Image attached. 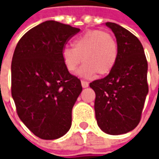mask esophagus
Instances as JSON below:
<instances>
[{"instance_id": "obj_1", "label": "esophagus", "mask_w": 159, "mask_h": 159, "mask_svg": "<svg viewBox=\"0 0 159 159\" xmlns=\"http://www.w3.org/2000/svg\"><path fill=\"white\" fill-rule=\"evenodd\" d=\"M89 82L88 81H85V80H81V86H82V88L84 89H86V88H88L89 87Z\"/></svg>"}]
</instances>
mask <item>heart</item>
Here are the masks:
<instances>
[{"label": "heart", "mask_w": 159, "mask_h": 159, "mask_svg": "<svg viewBox=\"0 0 159 159\" xmlns=\"http://www.w3.org/2000/svg\"><path fill=\"white\" fill-rule=\"evenodd\" d=\"M72 47H64L61 57L64 66L74 72L79 65H84L78 71L81 77L109 74L118 58V45L112 35L101 30H92L73 40Z\"/></svg>", "instance_id": "b5f03b06"}]
</instances>
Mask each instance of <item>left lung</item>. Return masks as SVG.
<instances>
[{
  "instance_id": "8db88e82",
  "label": "left lung",
  "mask_w": 159,
  "mask_h": 159,
  "mask_svg": "<svg viewBox=\"0 0 159 159\" xmlns=\"http://www.w3.org/2000/svg\"><path fill=\"white\" fill-rule=\"evenodd\" d=\"M105 25L116 37L117 62L105 78L89 86L95 93L97 125L108 134L119 135L134 130L140 122L149 92L148 63L136 36L115 23Z\"/></svg>"
}]
</instances>
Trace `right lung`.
Returning a JSON list of instances; mask_svg holds the SVG:
<instances>
[{
    "instance_id": "add662e5",
    "label": "right lung",
    "mask_w": 159,
    "mask_h": 159,
    "mask_svg": "<svg viewBox=\"0 0 159 159\" xmlns=\"http://www.w3.org/2000/svg\"><path fill=\"white\" fill-rule=\"evenodd\" d=\"M80 31L48 20L29 30L16 47L11 95L19 119L40 139H58L70 128L72 107L82 87L65 68L61 52Z\"/></svg>"
}]
</instances>
